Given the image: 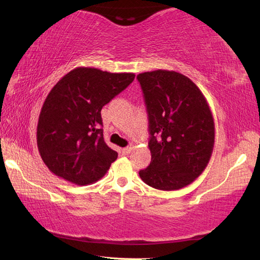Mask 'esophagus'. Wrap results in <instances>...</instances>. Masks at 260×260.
Instances as JSON below:
<instances>
[{
  "mask_svg": "<svg viewBox=\"0 0 260 260\" xmlns=\"http://www.w3.org/2000/svg\"><path fill=\"white\" fill-rule=\"evenodd\" d=\"M132 150H133V147L132 146L124 147V148H121V154H123V155H128V154L132 152Z\"/></svg>",
  "mask_w": 260,
  "mask_h": 260,
  "instance_id": "1",
  "label": "esophagus"
}]
</instances>
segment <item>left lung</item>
<instances>
[{"instance_id":"left-lung-1","label":"left lung","mask_w":260,"mask_h":260,"mask_svg":"<svg viewBox=\"0 0 260 260\" xmlns=\"http://www.w3.org/2000/svg\"><path fill=\"white\" fill-rule=\"evenodd\" d=\"M137 80L146 106L152 155L140 176L154 189L179 190L192 183L210 161L212 113L194 82L176 71L143 73Z\"/></svg>"}]
</instances>
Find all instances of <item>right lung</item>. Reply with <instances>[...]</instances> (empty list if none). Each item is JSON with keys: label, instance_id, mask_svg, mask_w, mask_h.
Instances as JSON below:
<instances>
[{"label": "right lung", "instance_id": "1", "mask_svg": "<svg viewBox=\"0 0 260 260\" xmlns=\"http://www.w3.org/2000/svg\"><path fill=\"white\" fill-rule=\"evenodd\" d=\"M134 78V74L79 67L57 82L37 127L39 153L53 174L77 185L103 178L118 154L104 141L102 108Z\"/></svg>", "mask_w": 260, "mask_h": 260}]
</instances>
